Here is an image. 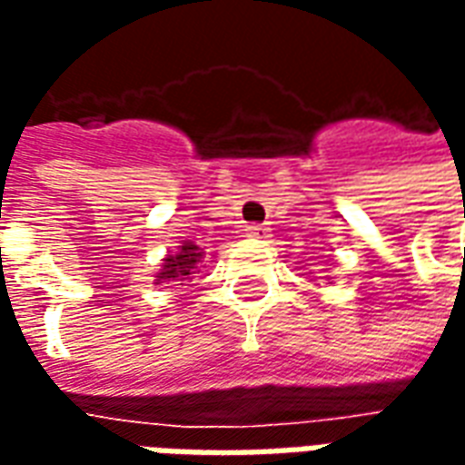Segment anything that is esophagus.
Listing matches in <instances>:
<instances>
[{"instance_id":"obj_1","label":"esophagus","mask_w":465,"mask_h":465,"mask_svg":"<svg viewBox=\"0 0 465 465\" xmlns=\"http://www.w3.org/2000/svg\"><path fill=\"white\" fill-rule=\"evenodd\" d=\"M246 236H252V239H266V236H269V229L262 226V223H249V226H246Z\"/></svg>"}]
</instances>
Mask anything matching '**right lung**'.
<instances>
[{"label": "right lung", "instance_id": "right-lung-1", "mask_svg": "<svg viewBox=\"0 0 465 465\" xmlns=\"http://www.w3.org/2000/svg\"><path fill=\"white\" fill-rule=\"evenodd\" d=\"M202 259H203L202 249H199L196 243L186 242L183 246H179V252L169 253V256L163 259L162 269H159V273H156V283L183 282V279H189L192 273H196Z\"/></svg>", "mask_w": 465, "mask_h": 465}]
</instances>
